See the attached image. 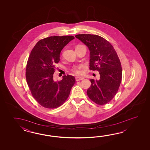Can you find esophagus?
<instances>
[{
  "instance_id": "1",
  "label": "esophagus",
  "mask_w": 150,
  "mask_h": 150,
  "mask_svg": "<svg viewBox=\"0 0 150 150\" xmlns=\"http://www.w3.org/2000/svg\"><path fill=\"white\" fill-rule=\"evenodd\" d=\"M84 79L83 77H79V76H77L76 78V81H80V80H83Z\"/></svg>"
}]
</instances>
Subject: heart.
Returning a JSON list of instances; mask_svg holds the SVG:
<instances>
[{
	"label": "heart",
	"mask_w": 150,
	"mask_h": 150,
	"mask_svg": "<svg viewBox=\"0 0 150 150\" xmlns=\"http://www.w3.org/2000/svg\"><path fill=\"white\" fill-rule=\"evenodd\" d=\"M83 67V65L82 64H80L77 66H74L72 68V71H73L74 74L76 75H81L83 72L81 71V69Z\"/></svg>",
	"instance_id": "obj_1"
}]
</instances>
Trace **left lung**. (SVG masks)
Segmentation results:
<instances>
[{
	"instance_id": "obj_1",
	"label": "left lung",
	"mask_w": 150,
	"mask_h": 150,
	"mask_svg": "<svg viewBox=\"0 0 150 150\" xmlns=\"http://www.w3.org/2000/svg\"><path fill=\"white\" fill-rule=\"evenodd\" d=\"M76 38L83 43L90 51L89 69L99 71L100 79H90L91 85L87 96L93 102L103 105L110 101L121 83V64L114 47L99 35L78 34Z\"/></svg>"
}]
</instances>
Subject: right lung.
Wrapping results in <instances>:
<instances>
[{
	"label": "right lung",
	"mask_w": 150,
	"mask_h": 150,
	"mask_svg": "<svg viewBox=\"0 0 150 150\" xmlns=\"http://www.w3.org/2000/svg\"><path fill=\"white\" fill-rule=\"evenodd\" d=\"M74 38L73 36L43 38L30 54L25 69L27 83L34 98L43 107L54 109L62 105L76 83L74 76L69 74L58 81H54L53 76L62 50Z\"/></svg>",
	"instance_id": "obj_1"
}]
</instances>
